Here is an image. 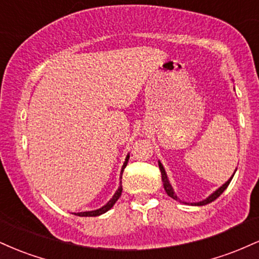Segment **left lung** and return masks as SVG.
I'll return each mask as SVG.
<instances>
[{
    "mask_svg": "<svg viewBox=\"0 0 259 259\" xmlns=\"http://www.w3.org/2000/svg\"><path fill=\"white\" fill-rule=\"evenodd\" d=\"M158 165H159V169H160V173H162L163 186H164V190H165V192H167V195L169 196V197L174 198V200L183 202L181 200H179V197H178L177 194H175V192H174L173 186H171L170 183H169L168 175H167V173H165V169H164V167H163V164L159 162V160H158ZM235 171H236V169H235ZM235 171H234V174H235ZM234 174L231 175L230 178H229V180L227 181V183L223 184V185H222L221 187H219V189H217L215 191L213 192V194H210L209 196H208L207 198H204V200H202V201H200V202H194V203H191V204H194V206H204V204H208V203H210V202H213L214 200H217V198H218L219 196H221V195L223 194V192L225 191V189H227V187L229 186V184H230L231 179H233ZM183 203H186V202H183Z\"/></svg>",
    "mask_w": 259,
    "mask_h": 259,
    "instance_id": "1",
    "label": "left lung"
}]
</instances>
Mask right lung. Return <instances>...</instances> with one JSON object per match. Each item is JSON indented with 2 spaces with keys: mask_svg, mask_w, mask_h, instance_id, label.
I'll use <instances>...</instances> for the list:
<instances>
[{
  "mask_svg": "<svg viewBox=\"0 0 259 259\" xmlns=\"http://www.w3.org/2000/svg\"><path fill=\"white\" fill-rule=\"evenodd\" d=\"M129 157H130V156H129V153H127L126 158H125V160H124V164H123V167H121V170H120V185H119V187H118L117 191H115V194L112 196L111 200H109L108 202H107V203L105 204V206H102L101 208H99V209H95V210H88V212H79V213H74V214H76V215H79V217H97V215L103 214V213H106L107 210H109L113 206H114L115 202H117V201H118V198L120 197L121 191H123V187H121V174H123L124 168L126 167L127 160H129Z\"/></svg>",
  "mask_w": 259,
  "mask_h": 259,
  "instance_id": "right-lung-1",
  "label": "right lung"
}]
</instances>
